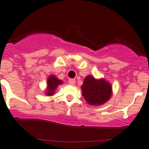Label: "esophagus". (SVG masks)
<instances>
[{
	"instance_id": "obj_1",
	"label": "esophagus",
	"mask_w": 149,
	"mask_h": 149,
	"mask_svg": "<svg viewBox=\"0 0 149 149\" xmlns=\"http://www.w3.org/2000/svg\"><path fill=\"white\" fill-rule=\"evenodd\" d=\"M68 83L70 85H74V84H76V80L73 79H70L68 80Z\"/></svg>"
}]
</instances>
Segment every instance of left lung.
I'll list each match as a JSON object with an SVG mask.
<instances>
[{"label": "left lung", "mask_w": 149, "mask_h": 149, "mask_svg": "<svg viewBox=\"0 0 149 149\" xmlns=\"http://www.w3.org/2000/svg\"><path fill=\"white\" fill-rule=\"evenodd\" d=\"M86 101L91 105H100L109 100L112 95L111 85L104 79L97 80L91 76H86L81 86Z\"/></svg>", "instance_id": "1"}]
</instances>
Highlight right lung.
Instances as JSON below:
<instances>
[{
    "label": "right lung",
    "mask_w": 149,
    "mask_h": 149,
    "mask_svg": "<svg viewBox=\"0 0 149 149\" xmlns=\"http://www.w3.org/2000/svg\"><path fill=\"white\" fill-rule=\"evenodd\" d=\"M62 81L57 79V77L54 76H50L47 79V95L52 96L54 94V91L56 89L57 87L62 84Z\"/></svg>",
    "instance_id": "1"
}]
</instances>
